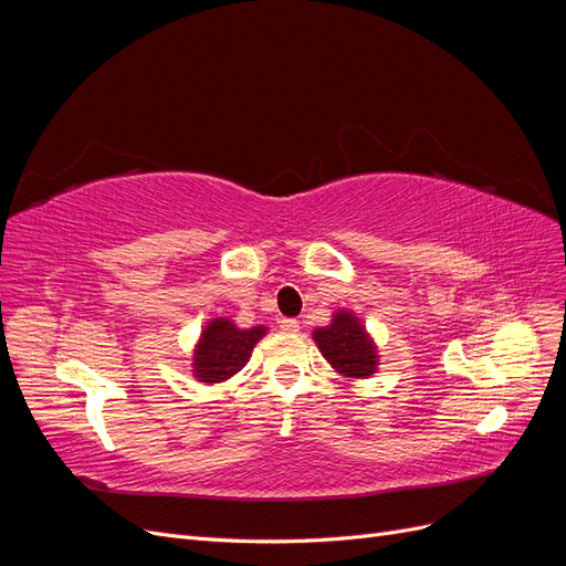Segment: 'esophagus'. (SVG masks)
I'll list each match as a JSON object with an SVG mask.
<instances>
[{"instance_id": "1", "label": "esophagus", "mask_w": 566, "mask_h": 566, "mask_svg": "<svg viewBox=\"0 0 566 566\" xmlns=\"http://www.w3.org/2000/svg\"><path fill=\"white\" fill-rule=\"evenodd\" d=\"M281 331L283 333H297L300 331V321L297 318H283L281 321Z\"/></svg>"}]
</instances>
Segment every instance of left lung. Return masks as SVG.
<instances>
[{"instance_id":"obj_1","label":"left lung","mask_w":566,"mask_h":566,"mask_svg":"<svg viewBox=\"0 0 566 566\" xmlns=\"http://www.w3.org/2000/svg\"><path fill=\"white\" fill-rule=\"evenodd\" d=\"M318 352L333 370L349 382L368 380L380 368V349L354 312L335 310L323 328L312 333Z\"/></svg>"}]
</instances>
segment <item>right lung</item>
<instances>
[{
  "instance_id": "1",
  "label": "right lung",
  "mask_w": 566,
  "mask_h": 566,
  "mask_svg": "<svg viewBox=\"0 0 566 566\" xmlns=\"http://www.w3.org/2000/svg\"><path fill=\"white\" fill-rule=\"evenodd\" d=\"M269 333L266 325L238 328L229 316L210 318L202 325L193 347L191 373L202 385H219L231 380L250 361L252 349Z\"/></svg>"
}]
</instances>
